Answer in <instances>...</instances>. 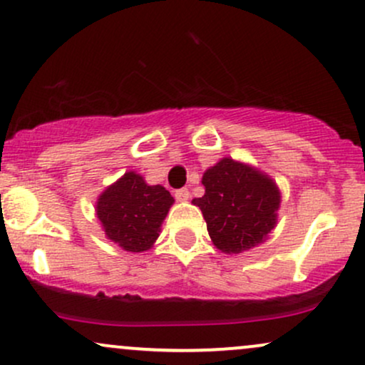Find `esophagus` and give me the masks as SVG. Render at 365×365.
<instances>
[{"label": "esophagus", "mask_w": 365, "mask_h": 365, "mask_svg": "<svg viewBox=\"0 0 365 365\" xmlns=\"http://www.w3.org/2000/svg\"><path fill=\"white\" fill-rule=\"evenodd\" d=\"M175 199L180 200V202H187V200L190 199V192H188V188H180V190L175 192Z\"/></svg>", "instance_id": "esophagus-1"}]
</instances>
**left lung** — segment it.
Instances as JSON below:
<instances>
[{"instance_id": "1", "label": "left lung", "mask_w": 365, "mask_h": 365, "mask_svg": "<svg viewBox=\"0 0 365 365\" xmlns=\"http://www.w3.org/2000/svg\"><path fill=\"white\" fill-rule=\"evenodd\" d=\"M206 188L192 204L202 211L212 244L242 254L262 244L278 223L282 192L269 175L249 163L223 158L202 175Z\"/></svg>"}]
</instances>
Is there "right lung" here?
I'll use <instances>...</instances> for the list:
<instances>
[{"mask_svg": "<svg viewBox=\"0 0 365 365\" xmlns=\"http://www.w3.org/2000/svg\"><path fill=\"white\" fill-rule=\"evenodd\" d=\"M175 199L163 185H149L137 171H127L96 200L104 237L127 252H145L158 240Z\"/></svg>", "mask_w": 365, "mask_h": 365, "instance_id": "add662e5", "label": "right lung"}]
</instances>
